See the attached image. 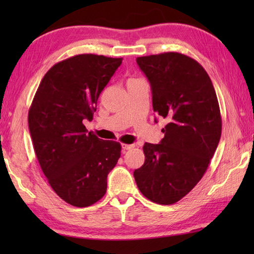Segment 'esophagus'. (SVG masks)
<instances>
[{
	"label": "esophagus",
	"mask_w": 254,
	"mask_h": 254,
	"mask_svg": "<svg viewBox=\"0 0 254 254\" xmlns=\"http://www.w3.org/2000/svg\"><path fill=\"white\" fill-rule=\"evenodd\" d=\"M132 148H134V144H122L123 150H130Z\"/></svg>",
	"instance_id": "obj_1"
}]
</instances>
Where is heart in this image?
Instances as JSON below:
<instances>
[{"label":"heart","mask_w":254,"mask_h":254,"mask_svg":"<svg viewBox=\"0 0 254 254\" xmlns=\"http://www.w3.org/2000/svg\"><path fill=\"white\" fill-rule=\"evenodd\" d=\"M130 80H132V79H130Z\"/></svg>","instance_id":"heart-1"}]
</instances>
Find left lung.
Returning a JSON list of instances; mask_svg holds the SVG:
<instances>
[{
    "mask_svg": "<svg viewBox=\"0 0 254 254\" xmlns=\"http://www.w3.org/2000/svg\"><path fill=\"white\" fill-rule=\"evenodd\" d=\"M136 64L151 86L153 111L168 123L160 143H144V163L133 176L148 199L171 205L208 168L221 139L220 105L208 74L188 56L151 55L137 57Z\"/></svg>",
    "mask_w": 254,
    "mask_h": 254,
    "instance_id": "left-lung-1",
    "label": "left lung"
}]
</instances>
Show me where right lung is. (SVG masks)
Segmentation results:
<instances>
[{
  "mask_svg": "<svg viewBox=\"0 0 254 254\" xmlns=\"http://www.w3.org/2000/svg\"><path fill=\"white\" fill-rule=\"evenodd\" d=\"M122 58L77 55L56 64L44 76L29 110L28 123L38 161L56 194L76 207L105 195L107 175L121 156V144L87 132L100 94Z\"/></svg>",
  "mask_w": 254,
  "mask_h": 254,
  "instance_id": "obj_1",
  "label": "right lung"
}]
</instances>
